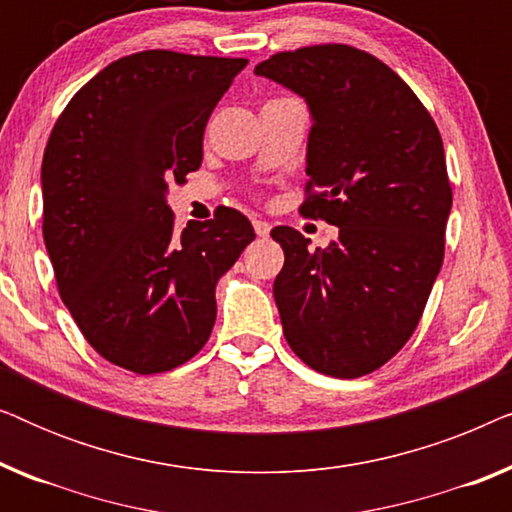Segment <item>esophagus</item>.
<instances>
[{
  "mask_svg": "<svg viewBox=\"0 0 512 512\" xmlns=\"http://www.w3.org/2000/svg\"><path fill=\"white\" fill-rule=\"evenodd\" d=\"M254 230L258 237H268L270 235V223L263 221V219H254Z\"/></svg>",
  "mask_w": 512,
  "mask_h": 512,
  "instance_id": "1",
  "label": "esophagus"
}]
</instances>
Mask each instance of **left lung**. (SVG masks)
<instances>
[{
    "mask_svg": "<svg viewBox=\"0 0 512 512\" xmlns=\"http://www.w3.org/2000/svg\"><path fill=\"white\" fill-rule=\"evenodd\" d=\"M256 74L312 111L300 214L340 228L328 249L277 226L284 268L272 293L284 338L317 373L352 380L401 352L445 256L452 207L438 125L394 69L361 48L270 55Z\"/></svg>",
    "mask_w": 512,
    "mask_h": 512,
    "instance_id": "obj_1",
    "label": "left lung"
}]
</instances>
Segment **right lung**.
Instances as JSON below:
<instances>
[{
  "instance_id": "add662e5",
  "label": "right lung",
  "mask_w": 512,
  "mask_h": 512,
  "mask_svg": "<svg viewBox=\"0 0 512 512\" xmlns=\"http://www.w3.org/2000/svg\"><path fill=\"white\" fill-rule=\"evenodd\" d=\"M244 58L132 53L95 74L48 137L41 163L44 242L62 303L102 359L165 373L205 347L214 289L254 240L247 216L177 230L170 181L202 163V135Z\"/></svg>"
}]
</instances>
